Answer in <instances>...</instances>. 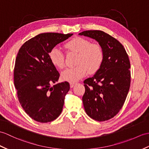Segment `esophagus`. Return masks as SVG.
<instances>
[{"label":"esophagus","instance_id":"obj_1","mask_svg":"<svg viewBox=\"0 0 149 149\" xmlns=\"http://www.w3.org/2000/svg\"><path fill=\"white\" fill-rule=\"evenodd\" d=\"M75 84H76L75 82H70V88H73Z\"/></svg>","mask_w":149,"mask_h":149}]
</instances>
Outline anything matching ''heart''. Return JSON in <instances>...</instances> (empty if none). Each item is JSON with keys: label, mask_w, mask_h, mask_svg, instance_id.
<instances>
[{"label": "heart", "mask_w": 149, "mask_h": 149, "mask_svg": "<svg viewBox=\"0 0 149 149\" xmlns=\"http://www.w3.org/2000/svg\"><path fill=\"white\" fill-rule=\"evenodd\" d=\"M65 47L71 51L79 53L75 67L67 68L61 72V78L69 82H75L84 77L89 72L95 73L101 67L103 61L102 48L98 44H91L90 41L82 37H75L65 44ZM49 59L54 66L63 68L65 65L64 55L57 47L52 48Z\"/></svg>", "instance_id": "heart-1"}]
</instances>
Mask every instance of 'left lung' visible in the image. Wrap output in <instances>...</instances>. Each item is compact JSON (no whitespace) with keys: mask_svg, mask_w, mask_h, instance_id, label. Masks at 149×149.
I'll return each mask as SVG.
<instances>
[{"mask_svg":"<svg viewBox=\"0 0 149 149\" xmlns=\"http://www.w3.org/2000/svg\"><path fill=\"white\" fill-rule=\"evenodd\" d=\"M79 35L97 41L103 52L101 67L84 81L82 102L91 118L105 121L119 112L126 100L131 81L129 58L123 45L103 31H84Z\"/></svg>","mask_w":149,"mask_h":149,"instance_id":"left-lung-1","label":"left lung"}]
</instances>
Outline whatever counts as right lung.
Segmentation results:
<instances>
[{
  "mask_svg": "<svg viewBox=\"0 0 149 149\" xmlns=\"http://www.w3.org/2000/svg\"><path fill=\"white\" fill-rule=\"evenodd\" d=\"M73 33H42L24 43L19 49L14 70L15 86L21 105L31 118L39 123L53 121L60 115L68 82L58 81L60 74L49 59V52Z\"/></svg>",
  "mask_w": 149,
  "mask_h": 149,
  "instance_id": "obj_1",
  "label": "right lung"
}]
</instances>
